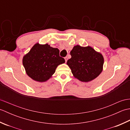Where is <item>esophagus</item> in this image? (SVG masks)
<instances>
[{"label": "esophagus", "mask_w": 130, "mask_h": 130, "mask_svg": "<svg viewBox=\"0 0 130 130\" xmlns=\"http://www.w3.org/2000/svg\"><path fill=\"white\" fill-rule=\"evenodd\" d=\"M64 59H65V62H67V61H68V57H65Z\"/></svg>", "instance_id": "obj_1"}]
</instances>
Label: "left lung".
<instances>
[{
	"mask_svg": "<svg viewBox=\"0 0 130 130\" xmlns=\"http://www.w3.org/2000/svg\"><path fill=\"white\" fill-rule=\"evenodd\" d=\"M70 55L71 57L68 60L67 65L71 69L74 77L80 81H92L103 70V56L90 46H75Z\"/></svg>",
	"mask_w": 130,
	"mask_h": 130,
	"instance_id": "left-lung-1",
	"label": "left lung"
}]
</instances>
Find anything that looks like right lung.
Returning a JSON list of instances; mask_svg holds the SVG:
<instances>
[{
  "instance_id": "1",
  "label": "right lung",
  "mask_w": 130,
  "mask_h": 130,
  "mask_svg": "<svg viewBox=\"0 0 130 130\" xmlns=\"http://www.w3.org/2000/svg\"><path fill=\"white\" fill-rule=\"evenodd\" d=\"M59 53V49L48 44H35L23 58L27 74L35 81H47L55 73L57 66L65 62Z\"/></svg>"
}]
</instances>
